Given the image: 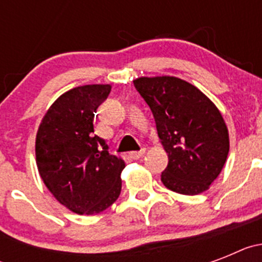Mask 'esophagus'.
I'll return each instance as SVG.
<instances>
[{
  "mask_svg": "<svg viewBox=\"0 0 262 262\" xmlns=\"http://www.w3.org/2000/svg\"><path fill=\"white\" fill-rule=\"evenodd\" d=\"M144 154H145V149L143 148V149H140V151L129 152V157H131V159H134V160H138V159H140V157H142Z\"/></svg>",
  "mask_w": 262,
  "mask_h": 262,
  "instance_id": "1",
  "label": "esophagus"
}]
</instances>
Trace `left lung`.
<instances>
[{
	"label": "left lung",
	"mask_w": 262,
	"mask_h": 262,
	"mask_svg": "<svg viewBox=\"0 0 262 262\" xmlns=\"http://www.w3.org/2000/svg\"><path fill=\"white\" fill-rule=\"evenodd\" d=\"M168 154L161 181L185 195L206 191L223 169L230 138L221 111L198 88L172 76L134 80Z\"/></svg>",
	"instance_id": "1"
}]
</instances>
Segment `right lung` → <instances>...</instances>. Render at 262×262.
<instances>
[{
	"label": "right lung",
	"mask_w": 262,
	"mask_h": 262,
	"mask_svg": "<svg viewBox=\"0 0 262 262\" xmlns=\"http://www.w3.org/2000/svg\"><path fill=\"white\" fill-rule=\"evenodd\" d=\"M110 85L68 90L51 105L35 140L39 174L55 198L80 215L110 207L122 190L124 161L108 154L94 134V113L110 94Z\"/></svg>",
	"instance_id": "1"
}]
</instances>
